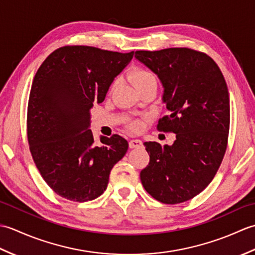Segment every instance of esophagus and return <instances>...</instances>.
Here are the masks:
<instances>
[{"mask_svg":"<svg viewBox=\"0 0 255 255\" xmlns=\"http://www.w3.org/2000/svg\"><path fill=\"white\" fill-rule=\"evenodd\" d=\"M142 147V141L138 139H132L129 141V148L130 149H136V148H141Z\"/></svg>","mask_w":255,"mask_h":255,"instance_id":"esophagus-1","label":"esophagus"}]
</instances>
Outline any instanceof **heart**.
<instances>
[{
    "mask_svg": "<svg viewBox=\"0 0 255 255\" xmlns=\"http://www.w3.org/2000/svg\"><path fill=\"white\" fill-rule=\"evenodd\" d=\"M129 77H130L132 84L136 86L138 90L140 88H142L143 85L155 81L154 75L151 73L149 70L141 68V67L132 68L130 70V73H129ZM114 85H115V83H112L110 90H113ZM126 126H127L129 130H131L133 132H137L142 128V123H141V121H139V119H131V121L127 122Z\"/></svg>",
    "mask_w": 255,
    "mask_h": 255,
    "instance_id": "heart-1",
    "label": "heart"
}]
</instances>
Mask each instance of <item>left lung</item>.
<instances>
[{"mask_svg":"<svg viewBox=\"0 0 255 255\" xmlns=\"http://www.w3.org/2000/svg\"><path fill=\"white\" fill-rule=\"evenodd\" d=\"M134 57L163 84L171 114L160 118L156 128L176 133L172 145L143 143L150 162L140 180L159 202L184 203L209 185L226 153L230 126L226 80L213 59L191 48L137 50Z\"/></svg>","mask_w":255,"mask_h":255,"instance_id":"8db88e82","label":"left lung"}]
</instances>
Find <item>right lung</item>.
Here are the masks:
<instances>
[{
    "instance_id": "right-lung-1",
    "label": "right lung",
    "mask_w": 255,
    "mask_h": 255,
    "mask_svg": "<svg viewBox=\"0 0 255 255\" xmlns=\"http://www.w3.org/2000/svg\"><path fill=\"white\" fill-rule=\"evenodd\" d=\"M133 57L91 46H63L41 63L27 107V139L35 164L53 192L73 202L104 193L110 173L126 154L119 134L96 144L90 110L104 101L114 78Z\"/></svg>"
}]
</instances>
